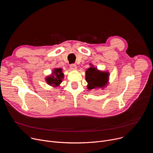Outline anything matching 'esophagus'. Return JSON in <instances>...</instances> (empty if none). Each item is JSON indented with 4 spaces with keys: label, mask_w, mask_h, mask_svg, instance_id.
I'll return each instance as SVG.
<instances>
[{
    "label": "esophagus",
    "mask_w": 153,
    "mask_h": 153,
    "mask_svg": "<svg viewBox=\"0 0 153 153\" xmlns=\"http://www.w3.org/2000/svg\"><path fill=\"white\" fill-rule=\"evenodd\" d=\"M70 68L71 69V70H76L77 69V66H76V64H71V65H70Z\"/></svg>",
    "instance_id": "34e87169"
}]
</instances>
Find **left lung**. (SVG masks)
Wrapping results in <instances>:
<instances>
[{
	"instance_id": "1",
	"label": "left lung",
	"mask_w": 153,
	"mask_h": 153,
	"mask_svg": "<svg viewBox=\"0 0 153 153\" xmlns=\"http://www.w3.org/2000/svg\"><path fill=\"white\" fill-rule=\"evenodd\" d=\"M108 73L100 71L97 68L90 67L86 71V80L88 85L89 90L96 88H103L108 80Z\"/></svg>"
}]
</instances>
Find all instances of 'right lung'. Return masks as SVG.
Returning <instances> with one entry per match:
<instances>
[{
  "instance_id": "1",
  "label": "right lung",
  "mask_w": 153,
  "mask_h": 153,
  "mask_svg": "<svg viewBox=\"0 0 153 153\" xmlns=\"http://www.w3.org/2000/svg\"><path fill=\"white\" fill-rule=\"evenodd\" d=\"M61 68H56L54 70L53 74L47 77V82L50 85L54 86H57L62 82V79L64 77V75L62 72Z\"/></svg>"
}]
</instances>
